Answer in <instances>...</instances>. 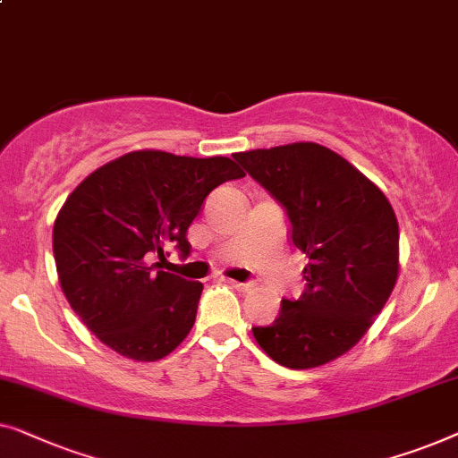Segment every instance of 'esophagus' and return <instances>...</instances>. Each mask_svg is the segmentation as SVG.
<instances>
[{
  "label": "esophagus",
  "instance_id": "1",
  "mask_svg": "<svg viewBox=\"0 0 458 458\" xmlns=\"http://www.w3.org/2000/svg\"><path fill=\"white\" fill-rule=\"evenodd\" d=\"M228 284H230L232 288H236V291H249V288H250L249 282H236V280H228Z\"/></svg>",
  "mask_w": 458,
  "mask_h": 458
}]
</instances>
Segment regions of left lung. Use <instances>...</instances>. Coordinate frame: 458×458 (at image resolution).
Segmentation results:
<instances>
[{
  "label": "left lung",
  "mask_w": 458,
  "mask_h": 458,
  "mask_svg": "<svg viewBox=\"0 0 458 458\" xmlns=\"http://www.w3.org/2000/svg\"><path fill=\"white\" fill-rule=\"evenodd\" d=\"M234 159L286 211L307 255L305 291L253 327L276 363L309 369L344 355L382 311L398 276V222L371 180L318 143L236 153Z\"/></svg>",
  "instance_id": "left-lung-1"
}]
</instances>
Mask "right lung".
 <instances>
[{
    "label": "right lung",
    "instance_id": "add662e5",
    "mask_svg": "<svg viewBox=\"0 0 458 458\" xmlns=\"http://www.w3.org/2000/svg\"><path fill=\"white\" fill-rule=\"evenodd\" d=\"M242 176L228 157L132 151L76 186L54 224L55 267L70 307L103 344L157 360L182 343L203 284L150 261L170 247L189 255L186 230L205 197Z\"/></svg>",
    "mask_w": 458,
    "mask_h": 458
}]
</instances>
